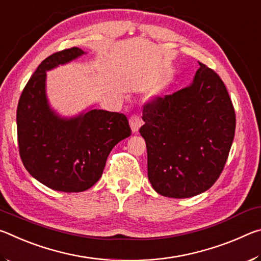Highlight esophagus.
Masks as SVG:
<instances>
[{"instance_id": "1", "label": "esophagus", "mask_w": 261, "mask_h": 261, "mask_svg": "<svg viewBox=\"0 0 261 261\" xmlns=\"http://www.w3.org/2000/svg\"><path fill=\"white\" fill-rule=\"evenodd\" d=\"M129 122H130V126H131L132 132H137L140 127L141 123H143V120H141V117L138 114H134L130 116Z\"/></svg>"}]
</instances>
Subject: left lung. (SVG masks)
<instances>
[{
	"label": "left lung",
	"instance_id": "8db88e82",
	"mask_svg": "<svg viewBox=\"0 0 261 261\" xmlns=\"http://www.w3.org/2000/svg\"><path fill=\"white\" fill-rule=\"evenodd\" d=\"M192 84L155 96L143 108L148 179L162 196L189 198L222 173L235 136L230 96L214 70L199 62Z\"/></svg>",
	"mask_w": 261,
	"mask_h": 261
}]
</instances>
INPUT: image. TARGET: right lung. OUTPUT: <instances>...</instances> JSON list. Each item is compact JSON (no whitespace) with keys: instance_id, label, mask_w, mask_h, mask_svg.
Returning a JSON list of instances; mask_svg holds the SVG:
<instances>
[{"instance_id":"obj_1","label":"right lung","mask_w":261,"mask_h":261,"mask_svg":"<svg viewBox=\"0 0 261 261\" xmlns=\"http://www.w3.org/2000/svg\"><path fill=\"white\" fill-rule=\"evenodd\" d=\"M85 54L77 47L41 62L26 84L17 107L19 155L26 170L46 187L82 192L98 182L110 151L131 135L124 114L92 109L61 118L46 99V71Z\"/></svg>"}]
</instances>
